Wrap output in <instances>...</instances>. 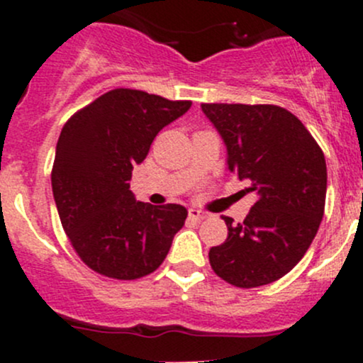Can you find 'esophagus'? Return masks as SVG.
I'll return each instance as SVG.
<instances>
[{
  "label": "esophagus",
  "instance_id": "obj_1",
  "mask_svg": "<svg viewBox=\"0 0 363 363\" xmlns=\"http://www.w3.org/2000/svg\"><path fill=\"white\" fill-rule=\"evenodd\" d=\"M189 219H193V221H203L207 216H205V212L199 211V208H189Z\"/></svg>",
  "mask_w": 363,
  "mask_h": 363
}]
</instances>
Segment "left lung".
Returning <instances> with one entry per match:
<instances>
[{
	"instance_id": "8db88e82",
	"label": "left lung",
	"mask_w": 363,
	"mask_h": 363,
	"mask_svg": "<svg viewBox=\"0 0 363 363\" xmlns=\"http://www.w3.org/2000/svg\"><path fill=\"white\" fill-rule=\"evenodd\" d=\"M202 111L225 142L228 170L256 195L242 223L223 216L228 237L211 247L208 262L233 286L274 283L302 259L323 219V151L286 108L203 104Z\"/></svg>"
}]
</instances>
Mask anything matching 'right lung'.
<instances>
[{"label":"right lung","instance_id":"obj_1","mask_svg":"<svg viewBox=\"0 0 363 363\" xmlns=\"http://www.w3.org/2000/svg\"><path fill=\"white\" fill-rule=\"evenodd\" d=\"M189 107L191 101L113 89L61 130L50 175L54 200L73 250L94 272L138 279L167 258L188 211L138 202L128 181L156 135Z\"/></svg>","mask_w":363,"mask_h":363}]
</instances>
